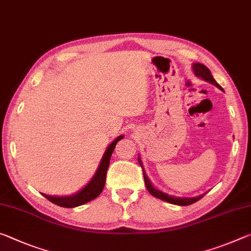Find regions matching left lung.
Returning a JSON list of instances; mask_svg holds the SVG:
<instances>
[{
    "instance_id": "8db88e82",
    "label": "left lung",
    "mask_w": 251,
    "mask_h": 251,
    "mask_svg": "<svg viewBox=\"0 0 251 251\" xmlns=\"http://www.w3.org/2000/svg\"><path fill=\"white\" fill-rule=\"evenodd\" d=\"M193 71L194 73L196 76H198V77H201L202 79L207 80V82H209L211 84H214L215 86H217L219 90H223V87L220 86V85L216 82L215 78L212 77V75L210 73V71L207 69V67L203 65V64H201V63H194L193 64ZM138 161L139 164H141V166L143 168V164L141 159L138 158ZM143 175H144V180H145V185L147 187V190L150 192L152 196L158 198V199H161V201H167V202H171V203H174V205H178V206H188V205H192V203L198 201L199 199H201L203 197V195H201V196H197V197H192V198H181V197H174L172 196V195H168L166 193H163L160 192V190L156 189L154 186H152V184L151 182V180L148 179V177L146 176L145 174V171L143 169Z\"/></svg>"
}]
</instances>
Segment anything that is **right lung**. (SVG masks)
I'll return each instance as SVG.
<instances>
[{
  "instance_id": "1",
  "label": "right lung",
  "mask_w": 251,
  "mask_h": 251,
  "mask_svg": "<svg viewBox=\"0 0 251 251\" xmlns=\"http://www.w3.org/2000/svg\"><path fill=\"white\" fill-rule=\"evenodd\" d=\"M123 137H124V136H118L115 141H114L107 147V150H106L104 152V156L100 160L99 169L96 171L94 177H93L91 181L88 182V184L85 186L82 190H79L78 193L71 195V196H63V197L50 196V195H45V194H42V195H43L46 199H49L50 202H53L57 206L65 207V208L77 207L93 201V199H95L101 192H103V188L106 181V173H107V168L109 166L110 156L113 154V151L114 148H115L117 142L121 141Z\"/></svg>"
}]
</instances>
